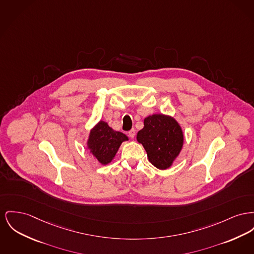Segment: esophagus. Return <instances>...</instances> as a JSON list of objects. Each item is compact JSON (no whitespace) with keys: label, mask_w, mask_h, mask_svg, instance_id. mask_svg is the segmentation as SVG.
<instances>
[{"label":"esophagus","mask_w":254,"mask_h":254,"mask_svg":"<svg viewBox=\"0 0 254 254\" xmlns=\"http://www.w3.org/2000/svg\"><path fill=\"white\" fill-rule=\"evenodd\" d=\"M128 136L131 138V139H133L135 137V129L134 128H132L131 130H129L128 131Z\"/></svg>","instance_id":"34e87169"}]
</instances>
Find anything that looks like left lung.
<instances>
[{"instance_id":"8db88e82","label":"left lung","mask_w":254,"mask_h":254,"mask_svg":"<svg viewBox=\"0 0 254 254\" xmlns=\"http://www.w3.org/2000/svg\"><path fill=\"white\" fill-rule=\"evenodd\" d=\"M136 139L142 144L149 161L159 170L169 169L184 144V134L179 122L165 114H152L144 119V127Z\"/></svg>"}]
</instances>
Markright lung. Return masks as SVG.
Segmentation results:
<instances>
[{"label": "right lung", "mask_w": 254, "mask_h": 254, "mask_svg": "<svg viewBox=\"0 0 254 254\" xmlns=\"http://www.w3.org/2000/svg\"><path fill=\"white\" fill-rule=\"evenodd\" d=\"M128 137L112 129L105 121H100L90 130L87 149L102 165L109 164L115 157L123 142Z\"/></svg>", "instance_id": "1"}]
</instances>
